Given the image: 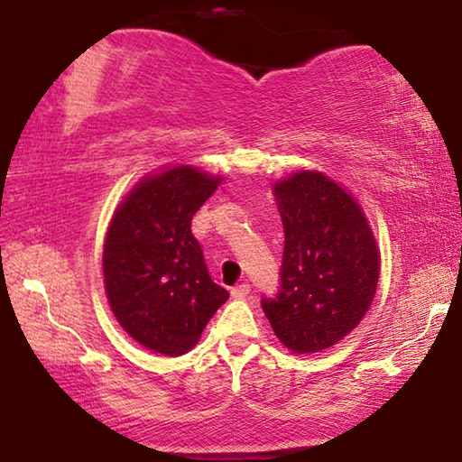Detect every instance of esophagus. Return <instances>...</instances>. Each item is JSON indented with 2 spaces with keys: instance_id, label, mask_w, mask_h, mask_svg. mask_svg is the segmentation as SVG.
I'll return each mask as SVG.
<instances>
[{
  "instance_id": "1",
  "label": "esophagus",
  "mask_w": 462,
  "mask_h": 462,
  "mask_svg": "<svg viewBox=\"0 0 462 462\" xmlns=\"http://www.w3.org/2000/svg\"><path fill=\"white\" fill-rule=\"evenodd\" d=\"M230 295L234 297V300H245V297L250 295V285L240 283V285H236V287H232Z\"/></svg>"
}]
</instances>
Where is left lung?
Masks as SVG:
<instances>
[{
  "mask_svg": "<svg viewBox=\"0 0 462 462\" xmlns=\"http://www.w3.org/2000/svg\"><path fill=\"white\" fill-rule=\"evenodd\" d=\"M285 246L279 289L261 306L293 353H319L355 330L371 308L379 250L358 203L332 179L301 171L273 189Z\"/></svg>",
  "mask_w": 462,
  "mask_h": 462,
  "instance_id": "left-lung-1",
  "label": "left lung"
}]
</instances>
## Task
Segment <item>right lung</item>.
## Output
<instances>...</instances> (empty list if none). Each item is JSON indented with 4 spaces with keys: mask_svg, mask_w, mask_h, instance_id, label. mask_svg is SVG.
Instances as JSON below:
<instances>
[{
    "mask_svg": "<svg viewBox=\"0 0 462 462\" xmlns=\"http://www.w3.org/2000/svg\"><path fill=\"white\" fill-rule=\"evenodd\" d=\"M220 179L175 167L136 185L109 224L104 279L109 308L132 338L179 356L198 344L228 291L209 277L191 220Z\"/></svg>",
    "mask_w": 462,
    "mask_h": 462,
    "instance_id": "1",
    "label": "right lung"
}]
</instances>
